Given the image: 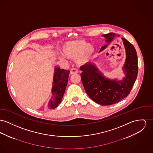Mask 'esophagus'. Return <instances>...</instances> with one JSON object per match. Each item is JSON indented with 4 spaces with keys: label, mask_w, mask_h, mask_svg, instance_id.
<instances>
[{
    "label": "esophagus",
    "mask_w": 153,
    "mask_h": 153,
    "mask_svg": "<svg viewBox=\"0 0 153 153\" xmlns=\"http://www.w3.org/2000/svg\"><path fill=\"white\" fill-rule=\"evenodd\" d=\"M78 72V70H76L75 68H71V69L70 70V74H71V75L77 74Z\"/></svg>",
    "instance_id": "34e87169"
}]
</instances>
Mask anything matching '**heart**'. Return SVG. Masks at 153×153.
I'll return each instance as SVG.
<instances>
[{
  "label": "heart",
  "mask_w": 153,
  "mask_h": 153,
  "mask_svg": "<svg viewBox=\"0 0 153 153\" xmlns=\"http://www.w3.org/2000/svg\"><path fill=\"white\" fill-rule=\"evenodd\" d=\"M63 54L59 56L61 60L67 58L71 60H76L78 65L83 66L86 65L92 60L94 50L92 45L84 40L77 39L66 42L62 48Z\"/></svg>",
  "instance_id": "1"
}]
</instances>
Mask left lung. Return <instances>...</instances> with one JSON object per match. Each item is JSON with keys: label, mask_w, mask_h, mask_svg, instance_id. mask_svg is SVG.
Returning <instances> with one entry per match:
<instances>
[{"label": "left lung", "mask_w": 153, "mask_h": 153, "mask_svg": "<svg viewBox=\"0 0 153 153\" xmlns=\"http://www.w3.org/2000/svg\"><path fill=\"white\" fill-rule=\"evenodd\" d=\"M118 36L120 35H117ZM106 42L110 43L115 34L109 33L102 35ZM126 57L123 70L125 77L122 81L111 80L105 78L102 72L91 62L80 68L82 82L84 89L93 101L102 105H109L120 102L126 97L132 89L138 73V63L136 51L129 42L122 38ZM107 45L102 46L99 52L103 51Z\"/></svg>", "instance_id": "8db88e82"}]
</instances>
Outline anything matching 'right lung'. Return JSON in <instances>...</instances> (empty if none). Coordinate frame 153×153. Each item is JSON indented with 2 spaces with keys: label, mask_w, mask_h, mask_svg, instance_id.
Wrapping results in <instances>:
<instances>
[{
  "label": "right lung",
  "mask_w": 153,
  "mask_h": 153,
  "mask_svg": "<svg viewBox=\"0 0 153 153\" xmlns=\"http://www.w3.org/2000/svg\"><path fill=\"white\" fill-rule=\"evenodd\" d=\"M70 71L56 67L52 87V96L48 106L50 109L56 108L61 102L68 80Z\"/></svg>",
  "instance_id": "right-lung-1"
}]
</instances>
